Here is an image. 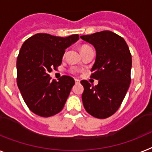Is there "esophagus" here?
Masks as SVG:
<instances>
[{
	"label": "esophagus",
	"mask_w": 152,
	"mask_h": 152,
	"mask_svg": "<svg viewBox=\"0 0 152 152\" xmlns=\"http://www.w3.org/2000/svg\"><path fill=\"white\" fill-rule=\"evenodd\" d=\"M75 82H76V83H80V80H77V79H75Z\"/></svg>",
	"instance_id": "obj_1"
}]
</instances>
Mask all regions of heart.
Wrapping results in <instances>:
<instances>
[{
    "label": "heart",
    "mask_w": 152,
    "mask_h": 152,
    "mask_svg": "<svg viewBox=\"0 0 152 152\" xmlns=\"http://www.w3.org/2000/svg\"><path fill=\"white\" fill-rule=\"evenodd\" d=\"M90 48V46H88V45H83L82 47H81V48H80V50H81V52H82L83 50H84V49H86V48Z\"/></svg>",
    "instance_id": "obj_1"
}]
</instances>
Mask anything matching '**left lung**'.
Masks as SVG:
<instances>
[{"label":"left lung","mask_w":152,"mask_h":152,"mask_svg":"<svg viewBox=\"0 0 152 152\" xmlns=\"http://www.w3.org/2000/svg\"><path fill=\"white\" fill-rule=\"evenodd\" d=\"M94 46L96 57L90 77L99 80L93 86L82 80L83 104L87 113L99 119L110 117L119 109L131 83L132 60L124 39L110 31L82 35Z\"/></svg>","instance_id":"1"}]
</instances>
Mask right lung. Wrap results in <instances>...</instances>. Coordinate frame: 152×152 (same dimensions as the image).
Instances as JSON below:
<instances>
[{
  "mask_svg": "<svg viewBox=\"0 0 152 152\" xmlns=\"http://www.w3.org/2000/svg\"><path fill=\"white\" fill-rule=\"evenodd\" d=\"M79 39V35L62 38L38 33L23 43L17 58V83L28 107L37 115H56L64 107L75 81L62 76L57 82L48 73L60 66L66 48Z\"/></svg>",
  "mask_w": 152,
  "mask_h": 152,
  "instance_id": "right-lung-1",
  "label": "right lung"
}]
</instances>
